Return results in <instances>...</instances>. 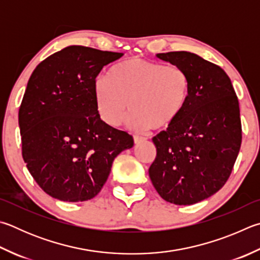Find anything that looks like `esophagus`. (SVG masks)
Wrapping results in <instances>:
<instances>
[{
    "label": "esophagus",
    "mask_w": 260,
    "mask_h": 260,
    "mask_svg": "<svg viewBox=\"0 0 260 260\" xmlns=\"http://www.w3.org/2000/svg\"><path fill=\"white\" fill-rule=\"evenodd\" d=\"M145 138H143V136H140V135H134V143L138 144L140 142H142V141H144Z\"/></svg>",
    "instance_id": "esophagus-1"
}]
</instances>
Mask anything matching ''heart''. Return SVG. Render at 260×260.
Returning <instances> with one entry per match:
<instances>
[{
	"label": "heart",
	"mask_w": 260,
	"mask_h": 260,
	"mask_svg": "<svg viewBox=\"0 0 260 260\" xmlns=\"http://www.w3.org/2000/svg\"><path fill=\"white\" fill-rule=\"evenodd\" d=\"M190 93L185 70L140 56L112 66L94 86L102 119L119 126L129 105V121L136 128H168L183 114Z\"/></svg>",
	"instance_id": "heart-1"
}]
</instances>
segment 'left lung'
Listing matches in <instances>:
<instances>
[{
    "instance_id": "1",
    "label": "left lung",
    "mask_w": 260,
    "mask_h": 260,
    "mask_svg": "<svg viewBox=\"0 0 260 260\" xmlns=\"http://www.w3.org/2000/svg\"><path fill=\"white\" fill-rule=\"evenodd\" d=\"M187 73L191 93L181 117L152 139L157 155L149 176L171 204H197L219 191L242 142L237 94L219 66L186 51L157 54Z\"/></svg>"
}]
</instances>
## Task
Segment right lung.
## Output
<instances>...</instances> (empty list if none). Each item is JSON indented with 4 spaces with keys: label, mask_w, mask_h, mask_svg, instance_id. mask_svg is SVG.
<instances>
[{
    "label": "right lung",
    "mask_w": 260,
    "mask_h": 260,
    "mask_svg": "<svg viewBox=\"0 0 260 260\" xmlns=\"http://www.w3.org/2000/svg\"><path fill=\"white\" fill-rule=\"evenodd\" d=\"M124 55L68 46L37 66L19 108L22 158L30 175L55 199H93L112 161L133 136L103 121L94 86L105 66Z\"/></svg>",
    "instance_id": "obj_1"
}]
</instances>
